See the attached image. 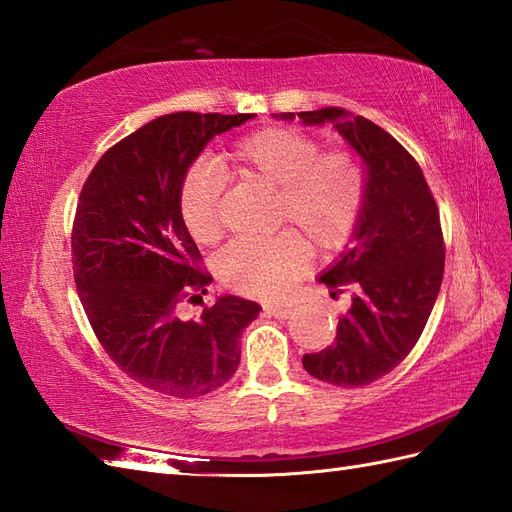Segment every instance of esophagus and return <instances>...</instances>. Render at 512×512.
<instances>
[{
    "mask_svg": "<svg viewBox=\"0 0 512 512\" xmlns=\"http://www.w3.org/2000/svg\"><path fill=\"white\" fill-rule=\"evenodd\" d=\"M264 311L272 318L285 320V318L292 316V305H264Z\"/></svg>",
    "mask_w": 512,
    "mask_h": 512,
    "instance_id": "34e87169",
    "label": "esophagus"
}]
</instances>
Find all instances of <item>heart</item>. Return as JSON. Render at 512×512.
Here are the masks:
<instances>
[{
    "mask_svg": "<svg viewBox=\"0 0 512 512\" xmlns=\"http://www.w3.org/2000/svg\"><path fill=\"white\" fill-rule=\"evenodd\" d=\"M220 166L246 186L274 192L272 225L295 231L264 242H233L218 255L220 281L246 296L281 298L307 266L305 242L318 253L342 248L368 199V179L355 153L322 151L318 138L294 127H264L235 140L220 155ZM179 216L196 242L220 238L222 179L214 168L188 170L179 188Z\"/></svg>",
    "mask_w": 512,
    "mask_h": 512,
    "instance_id": "obj_1",
    "label": "heart"
}]
</instances>
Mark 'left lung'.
Here are the masks:
<instances>
[{"label": "left lung", "instance_id": "1", "mask_svg": "<svg viewBox=\"0 0 512 512\" xmlns=\"http://www.w3.org/2000/svg\"><path fill=\"white\" fill-rule=\"evenodd\" d=\"M294 112L281 119L294 121ZM305 125L333 123L368 170V199L355 246L318 279L331 296L352 292L333 346L303 357L305 370L337 387L389 374L417 344L439 296L445 246L435 203L415 157L383 127L342 108L298 112Z\"/></svg>", "mask_w": 512, "mask_h": 512}]
</instances>
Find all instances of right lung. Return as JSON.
Masks as SVG:
<instances>
[{"mask_svg": "<svg viewBox=\"0 0 512 512\" xmlns=\"http://www.w3.org/2000/svg\"><path fill=\"white\" fill-rule=\"evenodd\" d=\"M253 114H164L116 142L90 170L77 201L71 255L86 318L103 350L142 387L199 398L238 370L240 335L259 305L222 296L201 317L212 274L179 216V188L216 134Z\"/></svg>", "mask_w": 512, "mask_h": 512, "instance_id": "1", "label": "right lung"}]
</instances>
